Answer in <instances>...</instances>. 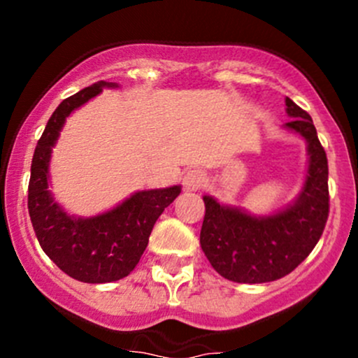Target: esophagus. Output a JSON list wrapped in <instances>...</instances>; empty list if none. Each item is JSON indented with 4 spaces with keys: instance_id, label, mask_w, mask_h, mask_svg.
I'll list each match as a JSON object with an SVG mask.
<instances>
[{
    "instance_id": "1",
    "label": "esophagus",
    "mask_w": 358,
    "mask_h": 358,
    "mask_svg": "<svg viewBox=\"0 0 358 358\" xmlns=\"http://www.w3.org/2000/svg\"><path fill=\"white\" fill-rule=\"evenodd\" d=\"M206 183V176L201 169H190L183 176V185L187 190H201Z\"/></svg>"
}]
</instances>
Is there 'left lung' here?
I'll use <instances>...</instances> for the list:
<instances>
[{
	"label": "left lung",
	"instance_id": "left-lung-1",
	"mask_svg": "<svg viewBox=\"0 0 358 358\" xmlns=\"http://www.w3.org/2000/svg\"><path fill=\"white\" fill-rule=\"evenodd\" d=\"M286 128L308 143V169L298 199L272 216H251L204 196L201 248L213 268L241 284L272 282L312 252L329 216L327 156L306 110L286 99Z\"/></svg>",
	"mask_w": 358,
	"mask_h": 358
}]
</instances>
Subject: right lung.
Instances as JSON below:
<instances>
[{"instance_id": "right-lung-1", "label": "right lung", "mask_w": 358, "mask_h": 358, "mask_svg": "<svg viewBox=\"0 0 358 358\" xmlns=\"http://www.w3.org/2000/svg\"><path fill=\"white\" fill-rule=\"evenodd\" d=\"M115 83L99 81L64 100L46 122L31 164L27 208L39 246L69 277L103 284L128 275L149 244L154 223L178 197L182 187L140 190L110 211L92 218L67 215L48 190V168L66 117L103 88Z\"/></svg>"}]
</instances>
